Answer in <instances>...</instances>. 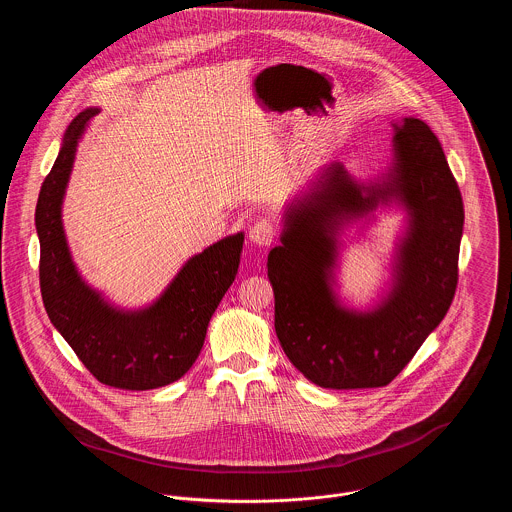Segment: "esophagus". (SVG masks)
<instances>
[{
    "label": "esophagus",
    "instance_id": "1",
    "mask_svg": "<svg viewBox=\"0 0 512 512\" xmlns=\"http://www.w3.org/2000/svg\"><path fill=\"white\" fill-rule=\"evenodd\" d=\"M274 238H276V226L272 220H256L254 226L250 228V240L256 246H270L274 242Z\"/></svg>",
    "mask_w": 512,
    "mask_h": 512
}]
</instances>
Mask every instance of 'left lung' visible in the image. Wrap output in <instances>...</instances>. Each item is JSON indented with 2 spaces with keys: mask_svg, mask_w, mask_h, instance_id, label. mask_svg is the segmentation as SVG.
<instances>
[{
  "mask_svg": "<svg viewBox=\"0 0 512 512\" xmlns=\"http://www.w3.org/2000/svg\"><path fill=\"white\" fill-rule=\"evenodd\" d=\"M394 126L392 165L357 181L343 163L319 171L284 211L282 244L268 254L276 333L292 365L333 390L392 382L445 317L455 286L463 201L439 140L418 118ZM398 206L407 226L397 241L389 290L368 310L347 308L334 290L338 236L351 219Z\"/></svg>",
  "mask_w": 512,
  "mask_h": 512,
  "instance_id": "8db88e82",
  "label": "left lung"
}]
</instances>
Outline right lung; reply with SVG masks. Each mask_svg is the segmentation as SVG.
I'll use <instances>...</instances> for the list:
<instances>
[{
	"mask_svg": "<svg viewBox=\"0 0 512 512\" xmlns=\"http://www.w3.org/2000/svg\"><path fill=\"white\" fill-rule=\"evenodd\" d=\"M98 112L86 108L69 124L39 193L35 226L41 295L51 323L96 380L122 390H151L179 380L197 361L209 321L236 278L244 232L189 258L147 307L120 309L90 288L71 256L63 201L76 147Z\"/></svg>",
	"mask_w": 512,
	"mask_h": 512,
	"instance_id": "obj_1",
	"label": "right lung"
}]
</instances>
